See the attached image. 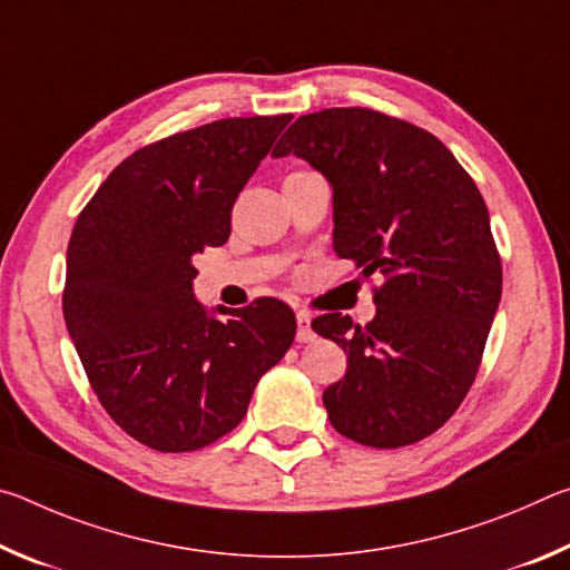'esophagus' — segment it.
<instances>
[{
    "label": "esophagus",
    "mask_w": 570,
    "mask_h": 570,
    "mask_svg": "<svg viewBox=\"0 0 570 570\" xmlns=\"http://www.w3.org/2000/svg\"><path fill=\"white\" fill-rule=\"evenodd\" d=\"M296 340L298 342H312L314 330H312V314L306 308H298L296 312Z\"/></svg>",
    "instance_id": "34e87169"
}]
</instances>
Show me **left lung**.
Segmentation results:
<instances>
[{
    "label": "left lung",
    "mask_w": 570,
    "mask_h": 570,
    "mask_svg": "<svg viewBox=\"0 0 570 570\" xmlns=\"http://www.w3.org/2000/svg\"><path fill=\"white\" fill-rule=\"evenodd\" d=\"M284 156L330 180L336 256L384 278L366 326L340 312L312 322L346 354L324 390L330 422L360 445L420 442L475 382L503 292L485 200L435 135L370 108L302 115L274 148Z\"/></svg>",
    "instance_id": "1"
}]
</instances>
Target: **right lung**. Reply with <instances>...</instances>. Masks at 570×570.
<instances>
[{"label":"right lung","instance_id":"obj_1","mask_svg":"<svg viewBox=\"0 0 570 570\" xmlns=\"http://www.w3.org/2000/svg\"><path fill=\"white\" fill-rule=\"evenodd\" d=\"M292 115L226 118L135 150L82 208L67 246L65 324L115 424L193 452L244 420L296 316L278 298L208 314L193 256L230 234V208Z\"/></svg>","mask_w":570,"mask_h":570}]
</instances>
